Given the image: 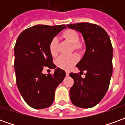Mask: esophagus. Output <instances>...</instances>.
<instances>
[{"mask_svg": "<svg viewBox=\"0 0 125 125\" xmlns=\"http://www.w3.org/2000/svg\"><path fill=\"white\" fill-rule=\"evenodd\" d=\"M65 74H66V76H69V74H70V72L69 71H65Z\"/></svg>", "mask_w": 125, "mask_h": 125, "instance_id": "esophagus-1", "label": "esophagus"}]
</instances>
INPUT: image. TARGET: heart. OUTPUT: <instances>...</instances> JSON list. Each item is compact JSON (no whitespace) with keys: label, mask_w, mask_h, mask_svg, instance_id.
I'll list each match as a JSON object with an SVG mask.
<instances>
[{"label":"heart","mask_w":125,"mask_h":125,"mask_svg":"<svg viewBox=\"0 0 125 125\" xmlns=\"http://www.w3.org/2000/svg\"><path fill=\"white\" fill-rule=\"evenodd\" d=\"M62 36L68 41L73 44L75 49L80 48V44L79 43V36L78 33L73 29H67L63 31ZM57 39L56 37H53L49 43V52L52 55L57 54ZM78 60V56L76 54L62 55L56 60V65L63 70H70L76 64Z\"/></svg>","instance_id":"1"}]
</instances>
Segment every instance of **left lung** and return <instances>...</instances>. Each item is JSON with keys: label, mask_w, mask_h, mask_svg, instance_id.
I'll list each match as a JSON object with an SVG mask.
<instances>
[{"label": "left lung", "mask_w": 125, "mask_h": 125, "mask_svg": "<svg viewBox=\"0 0 125 125\" xmlns=\"http://www.w3.org/2000/svg\"><path fill=\"white\" fill-rule=\"evenodd\" d=\"M82 33L86 45V52L76 65L80 73H70L73 85L70 90L72 102L83 108L94 107L107 92L113 74V49L110 37L101 27L89 23L67 25ZM87 71L86 77L81 72Z\"/></svg>", "instance_id": "left-lung-1"}]
</instances>
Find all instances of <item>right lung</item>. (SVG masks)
<instances>
[{
  "instance_id": "1",
  "label": "right lung",
  "mask_w": 125,
  "mask_h": 125,
  "mask_svg": "<svg viewBox=\"0 0 125 125\" xmlns=\"http://www.w3.org/2000/svg\"><path fill=\"white\" fill-rule=\"evenodd\" d=\"M65 28L37 25L24 30L15 43V67L16 83L26 103L35 109L50 106L53 102L55 91L65 77V71L53 63L49 43ZM45 66L56 69L53 74H43Z\"/></svg>"
}]
</instances>
